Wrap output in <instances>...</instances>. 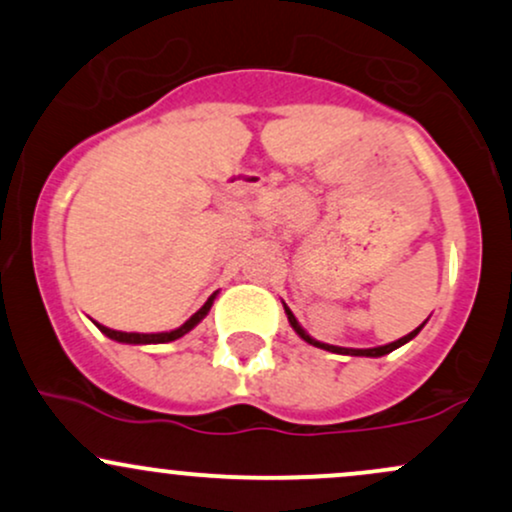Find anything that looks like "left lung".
Returning <instances> with one entry per match:
<instances>
[{"mask_svg": "<svg viewBox=\"0 0 512 512\" xmlns=\"http://www.w3.org/2000/svg\"><path fill=\"white\" fill-rule=\"evenodd\" d=\"M284 308H286V305H284ZM286 315H289V322H291V327H293V330H296V334H298V337H301V339H303V342H308V344H313V346H317V349H325V351H332V354H346V356H373V358H378V356H385V354H390V351H395V349H399V346H402V344H407V342H409V339H414V337H416V334H419V332H421V327H424V325H426V322H424V325H421V327H416V330H414V332H409V334H407V337L397 339V342H392V344H385V346H375V349H344V346H330V344H322V342H315V339H313V337H310V334H308V332H305L301 325H298V320H296V317H293V313H291V310H289V308H286Z\"/></svg>", "mask_w": 512, "mask_h": 512, "instance_id": "1", "label": "left lung"}]
</instances>
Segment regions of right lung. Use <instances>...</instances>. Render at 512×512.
Listing matches in <instances>:
<instances>
[{
    "label": "right lung",
    "mask_w": 512,
    "mask_h": 512,
    "mask_svg": "<svg viewBox=\"0 0 512 512\" xmlns=\"http://www.w3.org/2000/svg\"><path fill=\"white\" fill-rule=\"evenodd\" d=\"M214 298H216V293H211L209 296V301L202 305V308L197 310L195 315L190 317V320L185 322V325H180L178 330H170V332H156V334H139V332H117V330H110V327H103V325H98V330H101L105 337H110V339H115V342H122V344H163V342H175V339H180V337H185L187 332L192 330V327H197L199 322L204 320V317H207V313L211 310V303H214Z\"/></svg>",
    "instance_id": "1"
}]
</instances>
